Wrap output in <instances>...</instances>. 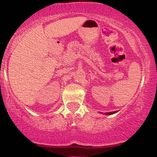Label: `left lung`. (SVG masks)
<instances>
[{"mask_svg":"<svg viewBox=\"0 0 157 157\" xmlns=\"http://www.w3.org/2000/svg\"><path fill=\"white\" fill-rule=\"evenodd\" d=\"M117 113V111H114V112H109V113H105V115H112V114H114Z\"/></svg>","mask_w":157,"mask_h":157,"instance_id":"8db88e82","label":"left lung"}]
</instances>
